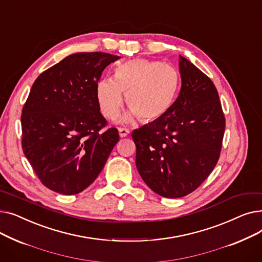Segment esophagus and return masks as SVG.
Segmentation results:
<instances>
[{
	"label": "esophagus",
	"mask_w": 262,
	"mask_h": 262,
	"mask_svg": "<svg viewBox=\"0 0 262 262\" xmlns=\"http://www.w3.org/2000/svg\"><path fill=\"white\" fill-rule=\"evenodd\" d=\"M130 134V130L125 127H119V135L121 138H124V137H127Z\"/></svg>",
	"instance_id": "obj_1"
}]
</instances>
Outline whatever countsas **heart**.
<instances>
[{"label": "heart", "instance_id": "heart-1", "mask_svg": "<svg viewBox=\"0 0 262 262\" xmlns=\"http://www.w3.org/2000/svg\"><path fill=\"white\" fill-rule=\"evenodd\" d=\"M176 69L166 62L134 58L121 63L115 78H102L96 85V99L104 117L113 120L123 105V93L130 108L122 118L130 122L140 117L144 122L161 118L171 107L178 88Z\"/></svg>", "mask_w": 262, "mask_h": 262}]
</instances>
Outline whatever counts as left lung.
<instances>
[{
  "label": "left lung",
  "mask_w": 262,
  "mask_h": 262,
  "mask_svg": "<svg viewBox=\"0 0 262 262\" xmlns=\"http://www.w3.org/2000/svg\"><path fill=\"white\" fill-rule=\"evenodd\" d=\"M182 88L158 120L132 133L136 167L155 193L183 198L198 189L219 160L225 117L212 80L180 55Z\"/></svg>",
  "instance_id": "8db88e82"
}]
</instances>
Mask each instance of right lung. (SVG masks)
<instances>
[{
  "label": "right lung",
  "mask_w": 262,
  "mask_h": 262,
  "mask_svg": "<svg viewBox=\"0 0 262 262\" xmlns=\"http://www.w3.org/2000/svg\"><path fill=\"white\" fill-rule=\"evenodd\" d=\"M120 57L76 53L41 73L21 116L22 148L36 175L60 194H77L103 170L119 141L100 113L96 85L104 69Z\"/></svg>",
  "instance_id": "add662e5"
}]
</instances>
